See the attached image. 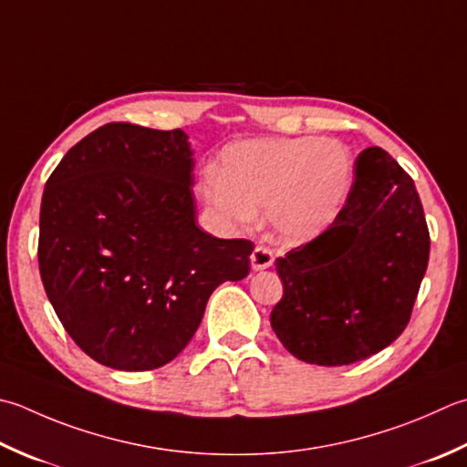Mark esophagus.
<instances>
[{
  "label": "esophagus",
  "instance_id": "34e87169",
  "mask_svg": "<svg viewBox=\"0 0 467 467\" xmlns=\"http://www.w3.org/2000/svg\"><path fill=\"white\" fill-rule=\"evenodd\" d=\"M275 257H273V253L267 249V246H254V251L251 253V267L253 271H263V269H269Z\"/></svg>",
  "mask_w": 467,
  "mask_h": 467
}]
</instances>
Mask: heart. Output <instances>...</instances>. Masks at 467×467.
<instances>
[{
	"mask_svg": "<svg viewBox=\"0 0 467 467\" xmlns=\"http://www.w3.org/2000/svg\"><path fill=\"white\" fill-rule=\"evenodd\" d=\"M354 161L346 145L319 137H263L224 148L221 173L206 171L200 198L216 223L246 228L265 208L279 243L304 244L340 218Z\"/></svg>",
	"mask_w": 467,
	"mask_h": 467,
	"instance_id": "1",
	"label": "heart"
}]
</instances>
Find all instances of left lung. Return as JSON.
I'll return each instance as SVG.
<instances>
[{
    "mask_svg": "<svg viewBox=\"0 0 467 467\" xmlns=\"http://www.w3.org/2000/svg\"><path fill=\"white\" fill-rule=\"evenodd\" d=\"M427 261L415 182L385 150H364L334 226L275 261L283 297L271 312L273 330L309 364L368 358L407 327Z\"/></svg>",
    "mask_w": 467,
    "mask_h": 467,
    "instance_id": "1",
    "label": "left lung"
}]
</instances>
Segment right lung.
<instances>
[{"label": "right lung", "instance_id": "obj_1", "mask_svg": "<svg viewBox=\"0 0 467 467\" xmlns=\"http://www.w3.org/2000/svg\"><path fill=\"white\" fill-rule=\"evenodd\" d=\"M194 151L182 130L109 123L46 182L40 275L64 330L115 370L176 358L224 281L249 275L253 243L196 223Z\"/></svg>", "mask_w": 467, "mask_h": 467}]
</instances>
